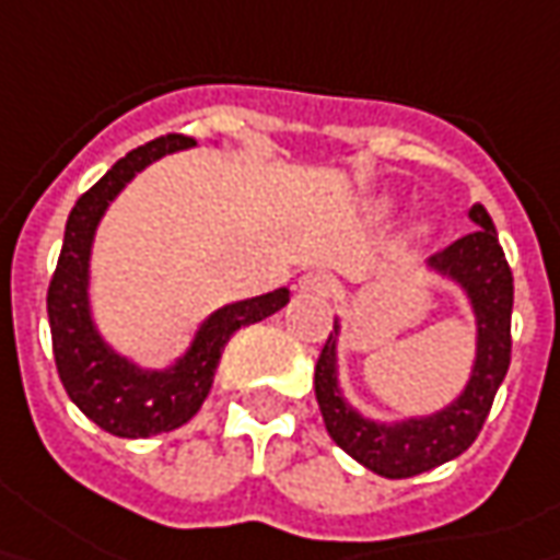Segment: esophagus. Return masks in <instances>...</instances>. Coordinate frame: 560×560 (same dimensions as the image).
<instances>
[{
    "mask_svg": "<svg viewBox=\"0 0 560 560\" xmlns=\"http://www.w3.org/2000/svg\"><path fill=\"white\" fill-rule=\"evenodd\" d=\"M300 291L303 294H318V298H331L335 291H338V279L335 276H328V272H306L303 279H300Z\"/></svg>",
    "mask_w": 560,
    "mask_h": 560,
    "instance_id": "obj_1",
    "label": "esophagus"
}]
</instances>
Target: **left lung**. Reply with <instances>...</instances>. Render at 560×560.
I'll return each instance as SVG.
<instances>
[{
	"label": "left lung",
	"mask_w": 560,
	"mask_h": 560,
	"mask_svg": "<svg viewBox=\"0 0 560 560\" xmlns=\"http://www.w3.org/2000/svg\"><path fill=\"white\" fill-rule=\"evenodd\" d=\"M471 220L480 225L471 235L458 238L431 257L436 272L455 279L471 298L477 316V362L465 394L450 409L415 418L402 424H375L353 412L338 394L335 375V335H328L316 362V399L331 440L347 455H353L369 471L402 480L450 462L471 446L487 415L495 390L511 362V303L514 281L509 260L499 244L495 225L483 203H474Z\"/></svg>",
	"instance_id": "8db88e82"
}]
</instances>
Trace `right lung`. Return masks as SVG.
<instances>
[{
    "mask_svg": "<svg viewBox=\"0 0 560 560\" xmlns=\"http://www.w3.org/2000/svg\"><path fill=\"white\" fill-rule=\"evenodd\" d=\"M195 145V139L170 132L148 145L129 151L107 170L98 183L80 195L73 203L65 229L61 257L49 281V325L51 350L58 377L68 396L80 406V412L92 418L102 431L114 436H151L183 428L191 415L201 409L210 394V384L220 365L222 347L229 338L260 318L279 313L288 303V291H272L262 298L242 300L232 306H222L207 318L185 353L166 372H142L132 362L120 359L105 340L98 338L92 318H89V250L92 235L102 220L105 207L139 170L151 161L164 158L170 151Z\"/></svg>",
    "mask_w": 560,
    "mask_h": 560,
    "instance_id": "obj_1",
    "label": "right lung"
}]
</instances>
